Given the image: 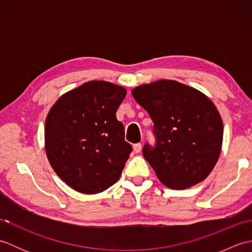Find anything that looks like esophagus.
I'll use <instances>...</instances> for the list:
<instances>
[{
	"label": "esophagus",
	"instance_id": "obj_1",
	"mask_svg": "<svg viewBox=\"0 0 252 252\" xmlns=\"http://www.w3.org/2000/svg\"><path fill=\"white\" fill-rule=\"evenodd\" d=\"M133 151H134L136 154L140 153L142 151V144L141 143H136L133 145Z\"/></svg>",
	"mask_w": 252,
	"mask_h": 252
}]
</instances>
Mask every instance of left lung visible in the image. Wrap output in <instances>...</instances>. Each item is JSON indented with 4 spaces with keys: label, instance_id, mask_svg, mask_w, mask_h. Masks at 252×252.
I'll list each match as a JSON object with an SVG mask.
<instances>
[{
    "label": "left lung",
    "instance_id": "1",
    "mask_svg": "<svg viewBox=\"0 0 252 252\" xmlns=\"http://www.w3.org/2000/svg\"><path fill=\"white\" fill-rule=\"evenodd\" d=\"M154 122L155 145L143 156L165 186L184 189L205 180L218 161L223 123L205 94L173 80H159L132 90Z\"/></svg>",
    "mask_w": 252,
    "mask_h": 252
}]
</instances>
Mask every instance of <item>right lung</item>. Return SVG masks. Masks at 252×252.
<instances>
[{
    "label": "right lung",
    "mask_w": 252,
    "mask_h": 252,
    "mask_svg": "<svg viewBox=\"0 0 252 252\" xmlns=\"http://www.w3.org/2000/svg\"><path fill=\"white\" fill-rule=\"evenodd\" d=\"M126 91L90 81L63 95L45 121V151L57 175L83 194L104 191L119 180L132 146L116 112Z\"/></svg>",
    "instance_id": "1"
}]
</instances>
